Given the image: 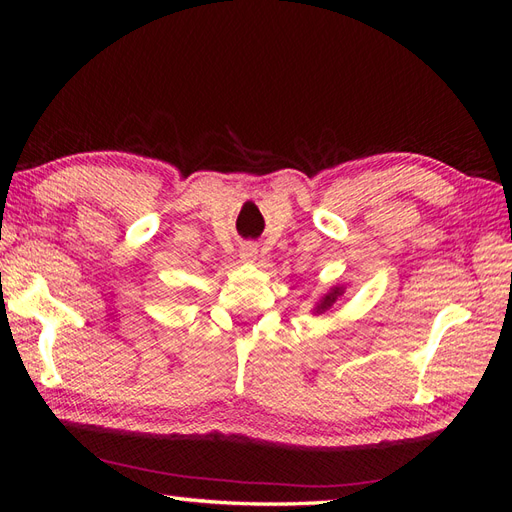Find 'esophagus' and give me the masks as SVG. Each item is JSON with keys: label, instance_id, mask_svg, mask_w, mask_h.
<instances>
[{"label": "esophagus", "instance_id": "34e87169", "mask_svg": "<svg viewBox=\"0 0 512 512\" xmlns=\"http://www.w3.org/2000/svg\"><path fill=\"white\" fill-rule=\"evenodd\" d=\"M239 257H242L244 262H255V259H257V246L255 244H244L242 250H239Z\"/></svg>", "mask_w": 512, "mask_h": 512}]
</instances>
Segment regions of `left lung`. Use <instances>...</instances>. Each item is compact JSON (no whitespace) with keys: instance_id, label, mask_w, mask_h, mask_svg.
<instances>
[{"instance_id":"8db88e82","label":"left lung","mask_w":512,"mask_h":512,"mask_svg":"<svg viewBox=\"0 0 512 512\" xmlns=\"http://www.w3.org/2000/svg\"><path fill=\"white\" fill-rule=\"evenodd\" d=\"M341 288H334L332 292H328V295H325L323 299H321V303H319V306H317V312H325V310H328L330 306H332V303L336 301V297H341Z\"/></svg>"}]
</instances>
